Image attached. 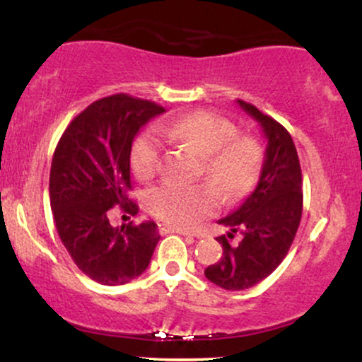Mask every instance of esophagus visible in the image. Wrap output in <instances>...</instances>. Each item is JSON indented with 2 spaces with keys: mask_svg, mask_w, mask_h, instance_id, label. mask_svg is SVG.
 Instances as JSON below:
<instances>
[{
  "mask_svg": "<svg viewBox=\"0 0 362 362\" xmlns=\"http://www.w3.org/2000/svg\"><path fill=\"white\" fill-rule=\"evenodd\" d=\"M160 233L167 235V233H178V235H192L190 231L187 230H182V228H177V226H170V224H160Z\"/></svg>",
  "mask_w": 362,
  "mask_h": 362,
  "instance_id": "1",
  "label": "esophagus"
}]
</instances>
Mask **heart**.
Returning a JSON list of instances; mask_svg holds the SVG:
<instances>
[{
	"mask_svg": "<svg viewBox=\"0 0 362 362\" xmlns=\"http://www.w3.org/2000/svg\"><path fill=\"white\" fill-rule=\"evenodd\" d=\"M167 141L195 149L202 155V173L209 184H161L149 190L148 207L161 221L192 228L207 216L218 213L219 195L236 202L255 187L262 170V148L250 136L236 134L233 122L206 110L168 120L158 127ZM163 143L155 129L138 136L131 149L132 172L138 180L156 177Z\"/></svg>",
	"mask_w": 362,
	"mask_h": 362,
	"instance_id": "obj_1",
	"label": "heart"
}]
</instances>
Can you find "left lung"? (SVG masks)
I'll return each instance as SVG.
<instances>
[{"mask_svg": "<svg viewBox=\"0 0 362 362\" xmlns=\"http://www.w3.org/2000/svg\"><path fill=\"white\" fill-rule=\"evenodd\" d=\"M259 126L267 139L260 177L253 192L238 209L219 219L228 236H218L223 247L219 262L209 265L204 276L228 291H242L259 284L276 271L288 255L303 213V180L296 146L286 127L253 107L236 100ZM243 235L236 245L228 238Z\"/></svg>", "mask_w": 362, "mask_h": 362, "instance_id": "1", "label": "left lung"}]
</instances>
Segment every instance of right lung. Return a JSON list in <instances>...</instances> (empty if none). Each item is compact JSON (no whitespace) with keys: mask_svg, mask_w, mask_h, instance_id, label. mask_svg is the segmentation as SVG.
Masks as SVG:
<instances>
[{"mask_svg":"<svg viewBox=\"0 0 362 362\" xmlns=\"http://www.w3.org/2000/svg\"><path fill=\"white\" fill-rule=\"evenodd\" d=\"M163 112L126 93L100 98L71 120L54 151L49 197L56 230L78 269L95 282L119 286L139 277L160 242L155 221L114 228L109 209L138 214L127 197L132 141Z\"/></svg>","mask_w":362,"mask_h":362,"instance_id":"1","label":"right lung"}]
</instances>
